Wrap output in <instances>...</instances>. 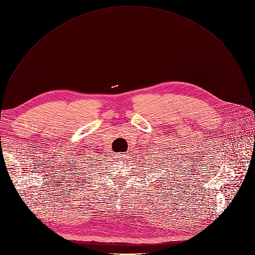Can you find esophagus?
I'll use <instances>...</instances> for the list:
<instances>
[{"instance_id":"obj_1","label":"esophagus","mask_w":255,"mask_h":255,"mask_svg":"<svg viewBox=\"0 0 255 255\" xmlns=\"http://www.w3.org/2000/svg\"><path fill=\"white\" fill-rule=\"evenodd\" d=\"M118 159H120V160H125V154H120L119 156H118Z\"/></svg>"}]
</instances>
